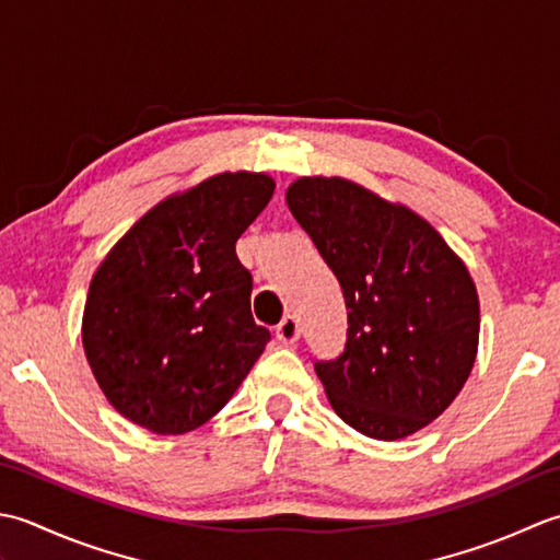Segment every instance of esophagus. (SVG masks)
Masks as SVG:
<instances>
[{
    "label": "esophagus",
    "instance_id": "1",
    "mask_svg": "<svg viewBox=\"0 0 560 560\" xmlns=\"http://www.w3.org/2000/svg\"><path fill=\"white\" fill-rule=\"evenodd\" d=\"M276 338L284 346L294 343V340L300 338V322H296L294 316H284L282 322L276 326Z\"/></svg>",
    "mask_w": 560,
    "mask_h": 560
}]
</instances>
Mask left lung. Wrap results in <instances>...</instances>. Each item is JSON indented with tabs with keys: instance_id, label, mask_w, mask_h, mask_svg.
<instances>
[{
	"instance_id": "8db88e82",
	"label": "left lung",
	"mask_w": 560,
	"mask_h": 560,
	"mask_svg": "<svg viewBox=\"0 0 560 560\" xmlns=\"http://www.w3.org/2000/svg\"><path fill=\"white\" fill-rule=\"evenodd\" d=\"M294 220L343 290L346 348L314 370L336 413L374 440L425 428L469 380L478 294L432 226L346 178H300Z\"/></svg>"
}]
</instances>
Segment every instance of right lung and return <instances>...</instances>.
<instances>
[{"label":"right lung","mask_w":560,"mask_h":560,"mask_svg":"<svg viewBox=\"0 0 560 560\" xmlns=\"http://www.w3.org/2000/svg\"><path fill=\"white\" fill-rule=\"evenodd\" d=\"M266 174H220L147 212L91 280L82 340L113 408L156 435L222 410L270 330L250 316L236 238L264 212Z\"/></svg>","instance_id":"1"}]
</instances>
